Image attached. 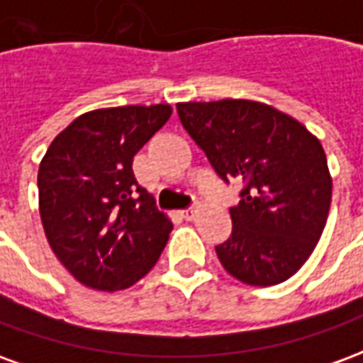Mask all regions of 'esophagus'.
Segmentation results:
<instances>
[{
	"label": "esophagus",
	"mask_w": 363,
	"mask_h": 363,
	"mask_svg": "<svg viewBox=\"0 0 363 363\" xmlns=\"http://www.w3.org/2000/svg\"><path fill=\"white\" fill-rule=\"evenodd\" d=\"M181 218H184V220H192L194 218V213H196V210L194 208H186V210H181Z\"/></svg>",
	"instance_id": "1"
}]
</instances>
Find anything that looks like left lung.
<instances>
[{
	"instance_id": "obj_1",
	"label": "left lung",
	"mask_w": 363,
	"mask_h": 363,
	"mask_svg": "<svg viewBox=\"0 0 363 363\" xmlns=\"http://www.w3.org/2000/svg\"><path fill=\"white\" fill-rule=\"evenodd\" d=\"M190 138L223 182L243 181L233 231L216 245L231 276L251 286L288 280L327 223L333 181L323 145L288 114L255 101L179 103Z\"/></svg>"
}]
</instances>
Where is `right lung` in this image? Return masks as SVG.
Here are the masks:
<instances>
[{
    "label": "right lung",
    "mask_w": 363,
    "mask_h": 363,
    "mask_svg": "<svg viewBox=\"0 0 363 363\" xmlns=\"http://www.w3.org/2000/svg\"><path fill=\"white\" fill-rule=\"evenodd\" d=\"M169 116V104L82 114L54 138L38 167L46 239L87 288H130L165 249L173 223L135 181L132 163Z\"/></svg>",
    "instance_id": "right-lung-1"
}]
</instances>
